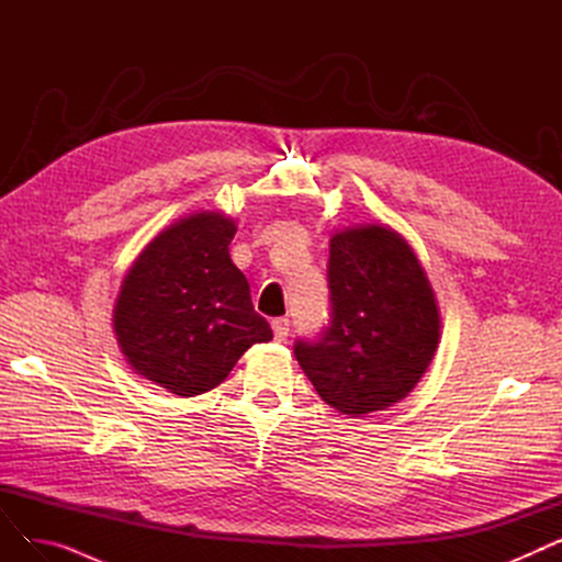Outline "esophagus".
Segmentation results:
<instances>
[{
    "mask_svg": "<svg viewBox=\"0 0 562 562\" xmlns=\"http://www.w3.org/2000/svg\"><path fill=\"white\" fill-rule=\"evenodd\" d=\"M271 326H273V335H276V339H278V341L286 339V335H289V326H291L286 316H278V318H273Z\"/></svg>",
    "mask_w": 562,
    "mask_h": 562,
    "instance_id": "esophagus-1",
    "label": "esophagus"
}]
</instances>
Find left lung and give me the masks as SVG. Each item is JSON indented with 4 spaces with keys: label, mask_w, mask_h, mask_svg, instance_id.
I'll return each mask as SVG.
<instances>
[{
    "label": "left lung",
    "mask_w": 562,
    "mask_h": 562,
    "mask_svg": "<svg viewBox=\"0 0 562 562\" xmlns=\"http://www.w3.org/2000/svg\"><path fill=\"white\" fill-rule=\"evenodd\" d=\"M330 314L293 356L318 396L362 417L405 398L439 341L435 293L401 234L380 225L337 232L328 259Z\"/></svg>",
    "instance_id": "8db88e82"
}]
</instances>
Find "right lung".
Listing matches in <instances>:
<instances>
[{
  "instance_id": "add662e5",
  "label": "right lung",
  "mask_w": 562,
  "mask_h": 562,
  "mask_svg": "<svg viewBox=\"0 0 562 562\" xmlns=\"http://www.w3.org/2000/svg\"><path fill=\"white\" fill-rule=\"evenodd\" d=\"M234 221L202 212L172 223L130 269L113 328L134 371L177 396L218 387L252 344L273 339L229 259Z\"/></svg>"
}]
</instances>
